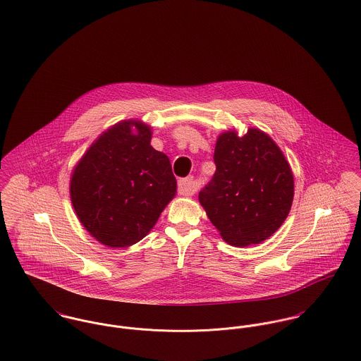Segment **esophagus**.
Instances as JSON below:
<instances>
[{"label": "esophagus", "instance_id": "34e87169", "mask_svg": "<svg viewBox=\"0 0 361 361\" xmlns=\"http://www.w3.org/2000/svg\"><path fill=\"white\" fill-rule=\"evenodd\" d=\"M178 191L181 195H194L197 191V185L194 183L192 177H187V178H181L178 181Z\"/></svg>", "mask_w": 361, "mask_h": 361}]
</instances>
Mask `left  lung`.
<instances>
[{"label": "left lung", "mask_w": 361, "mask_h": 361, "mask_svg": "<svg viewBox=\"0 0 361 361\" xmlns=\"http://www.w3.org/2000/svg\"><path fill=\"white\" fill-rule=\"evenodd\" d=\"M213 159L216 171L200 202L223 240L242 247L271 237L293 200V176L277 144L257 128L243 137L226 131Z\"/></svg>", "instance_id": "obj_1"}]
</instances>
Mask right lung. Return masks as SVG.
Wrapping results in <instances>:
<instances>
[{"mask_svg":"<svg viewBox=\"0 0 361 361\" xmlns=\"http://www.w3.org/2000/svg\"><path fill=\"white\" fill-rule=\"evenodd\" d=\"M151 138L149 126L119 121L95 140L73 170L75 212L84 228L106 246L126 247L142 240L176 195L170 161L152 148Z\"/></svg>","mask_w":361,"mask_h":361,"instance_id":"1","label":"right lung"}]
</instances>
